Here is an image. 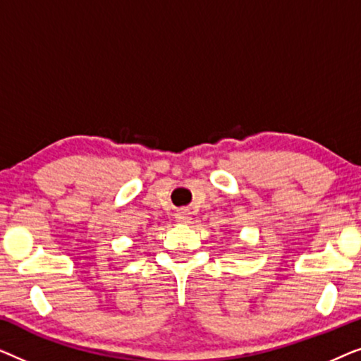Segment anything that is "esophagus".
Instances as JSON below:
<instances>
[{"instance_id":"esophagus-1","label":"esophagus","mask_w":361,"mask_h":361,"mask_svg":"<svg viewBox=\"0 0 361 361\" xmlns=\"http://www.w3.org/2000/svg\"><path fill=\"white\" fill-rule=\"evenodd\" d=\"M176 220L180 221V224H189V221H190V212L179 210L176 214Z\"/></svg>"}]
</instances>
